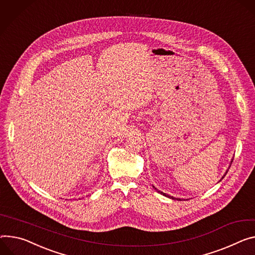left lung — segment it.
<instances>
[{"label": "left lung", "instance_id": "8db88e82", "mask_svg": "<svg viewBox=\"0 0 255 255\" xmlns=\"http://www.w3.org/2000/svg\"><path fill=\"white\" fill-rule=\"evenodd\" d=\"M232 161H233V160H232ZM232 161H231V164H232ZM229 169H230V168H229ZM227 173H228V170H227V172H226V174H227ZM226 174H225V175H224V176H223V178H224V177H225V176H226ZM223 178H222V179H221V180H223ZM153 188H154V189H156V188H155V187H154V186H153ZM156 191H157V192H158V193H160V194H163V195H165V196H167V197H169V198H172V199H177V200H181V199H180V198H175V197H173V196H170V195H168V194H166V193H164V192H161V191H159V190H157V189H156Z\"/></svg>", "mask_w": 255, "mask_h": 255}]
</instances>
